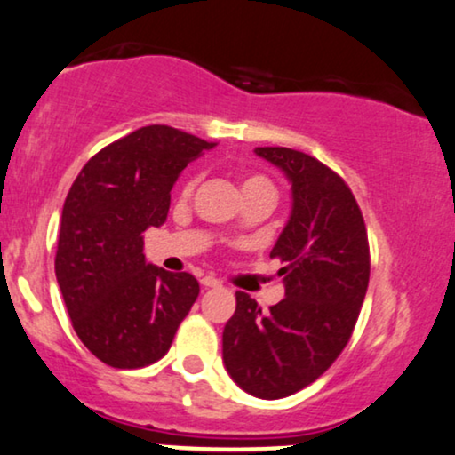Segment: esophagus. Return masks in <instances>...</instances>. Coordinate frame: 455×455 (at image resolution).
Masks as SVG:
<instances>
[{
	"mask_svg": "<svg viewBox=\"0 0 455 455\" xmlns=\"http://www.w3.org/2000/svg\"><path fill=\"white\" fill-rule=\"evenodd\" d=\"M202 286H206V289H219L220 283L214 276H204L202 278Z\"/></svg>",
	"mask_w": 455,
	"mask_h": 455,
	"instance_id": "1",
	"label": "esophagus"
}]
</instances>
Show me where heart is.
<instances>
[{"label": "heart", "mask_w": 455, "mask_h": 455, "mask_svg": "<svg viewBox=\"0 0 455 455\" xmlns=\"http://www.w3.org/2000/svg\"><path fill=\"white\" fill-rule=\"evenodd\" d=\"M194 179L188 181L185 185V194H189L191 189H194ZM241 189H243V196H249V194H267L274 197V185L267 177L264 175H245L241 179Z\"/></svg>", "instance_id": "obj_1"}]
</instances>
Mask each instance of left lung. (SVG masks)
Segmentation results:
<instances>
[{
    "mask_svg": "<svg viewBox=\"0 0 455 455\" xmlns=\"http://www.w3.org/2000/svg\"><path fill=\"white\" fill-rule=\"evenodd\" d=\"M255 155L292 185L291 219L270 251L286 292L270 311L236 292L222 361L247 394L278 400L323 375L348 344L369 286V241L353 191L330 166L283 146Z\"/></svg>",
    "mask_w": 455,
    "mask_h": 455,
    "instance_id": "1",
    "label": "left lung"
}]
</instances>
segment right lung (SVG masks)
<instances>
[{
  "label": "right lung",
  "mask_w": 455,
  "mask_h": 455,
  "mask_svg": "<svg viewBox=\"0 0 455 455\" xmlns=\"http://www.w3.org/2000/svg\"><path fill=\"white\" fill-rule=\"evenodd\" d=\"M214 146L169 125L140 127L97 152L69 189L55 276L76 334L108 367L163 358L200 294L191 274L146 264L142 233L163 225L177 177Z\"/></svg>",
  "instance_id": "1"
}]
</instances>
